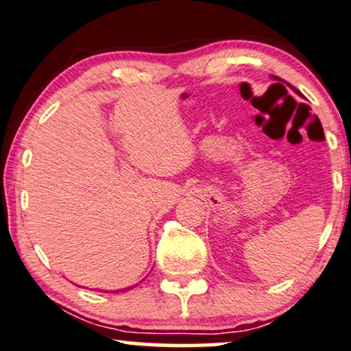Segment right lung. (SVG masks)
Here are the masks:
<instances>
[{"label":"right lung","mask_w":351,"mask_h":351,"mask_svg":"<svg viewBox=\"0 0 351 351\" xmlns=\"http://www.w3.org/2000/svg\"><path fill=\"white\" fill-rule=\"evenodd\" d=\"M125 289H130V288H125ZM125 289H122V291H125Z\"/></svg>","instance_id":"right-lung-1"}]
</instances>
